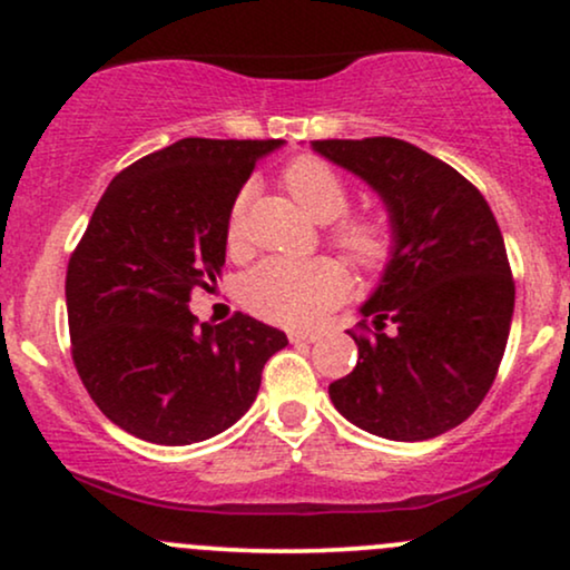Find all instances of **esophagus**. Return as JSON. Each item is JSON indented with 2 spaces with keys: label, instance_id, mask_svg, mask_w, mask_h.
<instances>
[{
  "label": "esophagus",
  "instance_id": "34e87169",
  "mask_svg": "<svg viewBox=\"0 0 570 570\" xmlns=\"http://www.w3.org/2000/svg\"><path fill=\"white\" fill-rule=\"evenodd\" d=\"M289 340L294 345H303V343H316L318 335L316 332H289Z\"/></svg>",
  "mask_w": 570,
  "mask_h": 570
}]
</instances>
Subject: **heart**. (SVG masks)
I'll list each match as a JSON object with an SVG mask.
<instances>
[{
	"label": "heart",
	"mask_w": 570,
	"mask_h": 570,
	"mask_svg": "<svg viewBox=\"0 0 570 570\" xmlns=\"http://www.w3.org/2000/svg\"><path fill=\"white\" fill-rule=\"evenodd\" d=\"M284 187L297 200L307 217L316 222H332L343 217L348 208V187L332 166L318 158H297L281 174ZM227 248L240 252L246 246V193L235 198L230 217H227ZM332 240L343 248L362 271H377L391 257L389 225L381 219L356 217L340 222L332 233ZM348 276L335 259H265L246 273L240 281L244 305L259 318L284 326H311L324 316L345 294Z\"/></svg>",
	"instance_id": "heart-1"
}]
</instances>
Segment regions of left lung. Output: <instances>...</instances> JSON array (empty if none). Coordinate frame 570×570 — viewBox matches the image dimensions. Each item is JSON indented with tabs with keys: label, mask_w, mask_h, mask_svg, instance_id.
Returning <instances> with one entry per match:
<instances>
[{
	"label": "left lung",
	"mask_w": 570,
	"mask_h": 570,
	"mask_svg": "<svg viewBox=\"0 0 570 570\" xmlns=\"http://www.w3.org/2000/svg\"><path fill=\"white\" fill-rule=\"evenodd\" d=\"M311 147L381 195L394 238L362 305L375 332L353 335L358 362L330 385L332 404L383 440L440 436L480 407L507 348L514 281L499 222L472 181L410 141Z\"/></svg>",
	"instance_id": "8db88e82"
}]
</instances>
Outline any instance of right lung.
Listing matches in <instances>:
<instances>
[{"mask_svg":"<svg viewBox=\"0 0 570 570\" xmlns=\"http://www.w3.org/2000/svg\"><path fill=\"white\" fill-rule=\"evenodd\" d=\"M281 139H179L109 181L67 271L71 358L98 410L155 444L230 429L289 340L246 313L208 324L193 289L217 286L227 217Z\"/></svg>","mask_w":570,"mask_h":570,"instance_id":"right-lung-1","label":"right lung"}]
</instances>
